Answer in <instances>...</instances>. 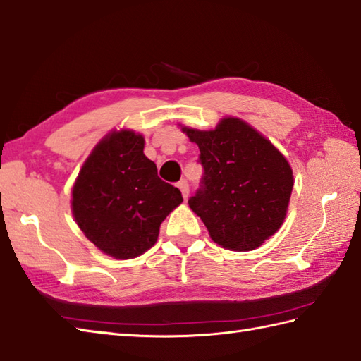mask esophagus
<instances>
[{
  "label": "esophagus",
  "instance_id": "34e87169",
  "mask_svg": "<svg viewBox=\"0 0 361 361\" xmlns=\"http://www.w3.org/2000/svg\"><path fill=\"white\" fill-rule=\"evenodd\" d=\"M178 187H179V190L182 191V196L185 197V200H187L188 195H190V185H188V180H185V179L180 180V182L178 183Z\"/></svg>",
  "mask_w": 361,
  "mask_h": 361
}]
</instances>
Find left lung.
I'll use <instances>...</instances> for the list:
<instances>
[{
    "label": "left lung",
    "instance_id": "1",
    "mask_svg": "<svg viewBox=\"0 0 361 361\" xmlns=\"http://www.w3.org/2000/svg\"><path fill=\"white\" fill-rule=\"evenodd\" d=\"M200 146L202 178L190 209L212 240L232 251H252L282 226L293 171L271 142L238 118H224L213 130L187 129Z\"/></svg>",
    "mask_w": 361,
    "mask_h": 361
}]
</instances>
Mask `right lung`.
I'll return each mask as SVG.
<instances>
[{
    "label": "right lung",
    "instance_id": "1",
    "mask_svg": "<svg viewBox=\"0 0 361 361\" xmlns=\"http://www.w3.org/2000/svg\"><path fill=\"white\" fill-rule=\"evenodd\" d=\"M145 140L132 130L106 137L73 187V215L102 252L134 259L156 245L160 224L182 202V193L157 176L143 154Z\"/></svg>",
    "mask_w": 361,
    "mask_h": 361
}]
</instances>
